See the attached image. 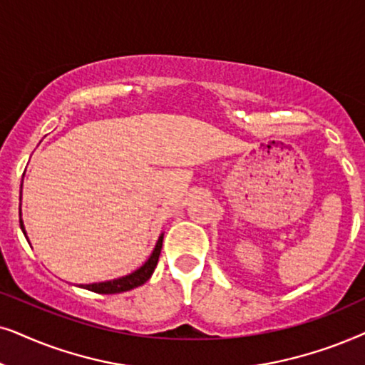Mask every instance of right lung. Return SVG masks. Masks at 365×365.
Wrapping results in <instances>:
<instances>
[{
	"label": "right lung",
	"mask_w": 365,
	"mask_h": 365,
	"mask_svg": "<svg viewBox=\"0 0 365 365\" xmlns=\"http://www.w3.org/2000/svg\"><path fill=\"white\" fill-rule=\"evenodd\" d=\"M19 215H21V212H19ZM19 225H21V230L24 233L21 218H19ZM162 245H163V235H160L153 254L150 255V259L145 262V264L140 267L138 270H135L133 274L125 275V277H121V279H116V280L83 285V289L91 290V292H96V294H120V292H126V290H132L135 287H138V285L145 284V282L152 277L155 267H157V264H158V257H160V252H162Z\"/></svg>",
	"instance_id": "obj_1"
}]
</instances>
